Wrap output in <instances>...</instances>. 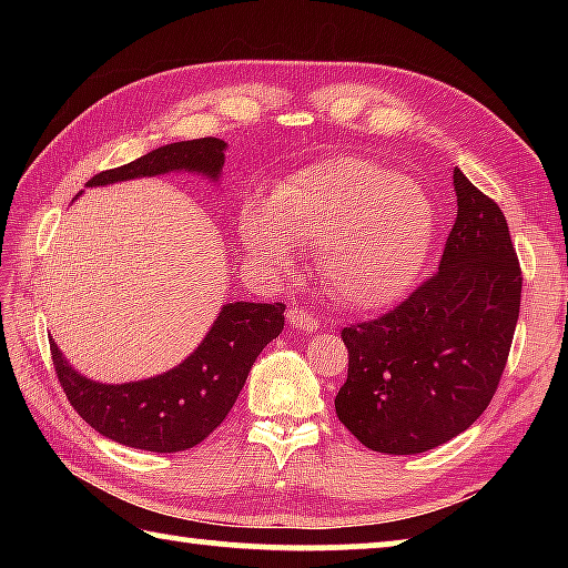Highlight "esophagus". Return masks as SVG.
<instances>
[{
	"mask_svg": "<svg viewBox=\"0 0 568 568\" xmlns=\"http://www.w3.org/2000/svg\"><path fill=\"white\" fill-rule=\"evenodd\" d=\"M287 323H291L293 328L301 333H313V331H318V325H321L318 318L307 311H303V307H291V311H287Z\"/></svg>",
	"mask_w": 568,
	"mask_h": 568,
	"instance_id": "1",
	"label": "esophagus"
}]
</instances>
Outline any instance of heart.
Instances as JSON below:
<instances>
[{"label": "heart", "instance_id": "b5f03b06", "mask_svg": "<svg viewBox=\"0 0 568 568\" xmlns=\"http://www.w3.org/2000/svg\"><path fill=\"white\" fill-rule=\"evenodd\" d=\"M436 233L418 182L358 158L323 160L277 185L243 220L253 261L291 271L293 245L315 247L328 293L353 311H388L416 285Z\"/></svg>", "mask_w": 568, "mask_h": 568}]
</instances>
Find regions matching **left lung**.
I'll list each match as a JSON object with an SVG mask.
<instances>
[{"mask_svg": "<svg viewBox=\"0 0 568 568\" xmlns=\"http://www.w3.org/2000/svg\"><path fill=\"white\" fill-rule=\"evenodd\" d=\"M456 223L438 273L378 321L343 328L348 378L335 413L378 454H423L491 403L511 351L521 267L491 197L454 170Z\"/></svg>", "mask_w": 568, "mask_h": 568, "instance_id": "1", "label": "left lung"}]
</instances>
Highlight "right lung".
<instances>
[{
    "mask_svg": "<svg viewBox=\"0 0 568 568\" xmlns=\"http://www.w3.org/2000/svg\"><path fill=\"white\" fill-rule=\"evenodd\" d=\"M225 150L227 142L217 138L172 142L130 165L100 172L88 187L168 172H192L217 182L223 175ZM283 313V303H227L185 361L145 381H92L72 368L54 341H50V351L67 400L98 434L130 448L178 454L197 446L225 420L255 358L281 335Z\"/></svg>",
    "mask_w": 568,
    "mask_h": 568,
    "instance_id": "right-lung-1",
    "label": "right lung"
}]
</instances>
